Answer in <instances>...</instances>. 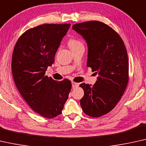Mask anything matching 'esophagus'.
I'll list each match as a JSON object with an SVG mask.
<instances>
[{
  "label": "esophagus",
  "instance_id": "obj_1",
  "mask_svg": "<svg viewBox=\"0 0 146 146\" xmlns=\"http://www.w3.org/2000/svg\"><path fill=\"white\" fill-rule=\"evenodd\" d=\"M79 83H75V82H72V87L73 88H77L79 87Z\"/></svg>",
  "mask_w": 146,
  "mask_h": 146
}]
</instances>
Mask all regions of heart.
<instances>
[{"label": "heart", "instance_id": "heart-1", "mask_svg": "<svg viewBox=\"0 0 146 146\" xmlns=\"http://www.w3.org/2000/svg\"><path fill=\"white\" fill-rule=\"evenodd\" d=\"M68 45L71 50L79 48V47L81 46H83V43H82L79 40L76 38H71L68 42Z\"/></svg>", "mask_w": 146, "mask_h": 146}]
</instances>
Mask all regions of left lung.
<instances>
[{
  "instance_id": "left-lung-1",
  "label": "left lung",
  "mask_w": 146,
  "mask_h": 146,
  "mask_svg": "<svg viewBox=\"0 0 146 146\" xmlns=\"http://www.w3.org/2000/svg\"><path fill=\"white\" fill-rule=\"evenodd\" d=\"M88 46L87 67L98 74L94 85L81 83L83 112L91 117L107 114L116 106L128 82L129 63L126 46L118 33L106 24L89 21L74 24Z\"/></svg>"
}]
</instances>
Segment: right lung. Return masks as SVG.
Masks as SVG:
<instances>
[{
  "label": "right lung",
  "instance_id": "right-lung-1",
  "mask_svg": "<svg viewBox=\"0 0 146 146\" xmlns=\"http://www.w3.org/2000/svg\"><path fill=\"white\" fill-rule=\"evenodd\" d=\"M71 24H43L18 39L12 57L14 81L24 99L41 116L53 118L62 112L71 89L68 79L56 81L45 76Z\"/></svg>",
  "mask_w": 146,
  "mask_h": 146
}]
</instances>
